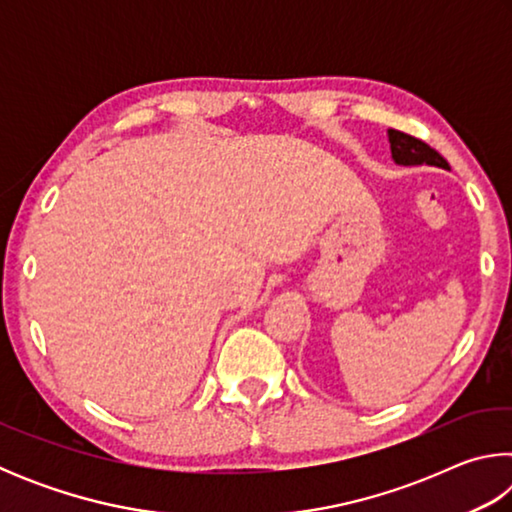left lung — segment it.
<instances>
[{
  "label": "left lung",
  "instance_id": "left-lung-1",
  "mask_svg": "<svg viewBox=\"0 0 512 512\" xmlns=\"http://www.w3.org/2000/svg\"><path fill=\"white\" fill-rule=\"evenodd\" d=\"M388 142H391V155L397 164L402 167H422V164H429V167H440L449 169L447 160L440 155L436 149H431L429 144H424L418 137H411L402 131H388Z\"/></svg>",
  "mask_w": 512,
  "mask_h": 512
}]
</instances>
